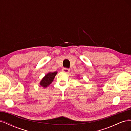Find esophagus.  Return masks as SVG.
Here are the masks:
<instances>
[{
	"mask_svg": "<svg viewBox=\"0 0 131 131\" xmlns=\"http://www.w3.org/2000/svg\"><path fill=\"white\" fill-rule=\"evenodd\" d=\"M62 71L64 73H68L70 72V69H68V68H64L62 69Z\"/></svg>",
	"mask_w": 131,
	"mask_h": 131,
	"instance_id": "34e87169",
	"label": "esophagus"
}]
</instances>
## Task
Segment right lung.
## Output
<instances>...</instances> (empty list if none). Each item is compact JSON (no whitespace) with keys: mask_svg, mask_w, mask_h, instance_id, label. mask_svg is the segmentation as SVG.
I'll use <instances>...</instances> for the list:
<instances>
[{"mask_svg":"<svg viewBox=\"0 0 131 131\" xmlns=\"http://www.w3.org/2000/svg\"><path fill=\"white\" fill-rule=\"evenodd\" d=\"M57 74V72H50L49 73H47L41 80L40 82V85L41 86H42L43 88H47V87L49 86L53 81V79Z\"/></svg>","mask_w":131,"mask_h":131,"instance_id":"obj_1","label":"right lung"}]
</instances>
